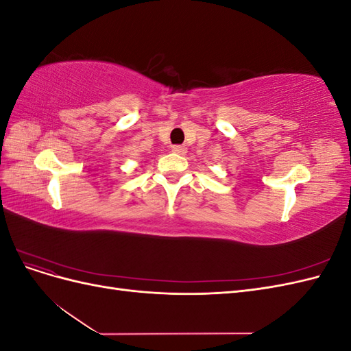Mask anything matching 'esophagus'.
I'll return each instance as SVG.
<instances>
[{
	"label": "esophagus",
	"instance_id": "34e87169",
	"mask_svg": "<svg viewBox=\"0 0 351 351\" xmlns=\"http://www.w3.org/2000/svg\"><path fill=\"white\" fill-rule=\"evenodd\" d=\"M173 152L177 155H184L187 152V147L182 146V145H176V146H173Z\"/></svg>",
	"mask_w": 351,
	"mask_h": 351
}]
</instances>
